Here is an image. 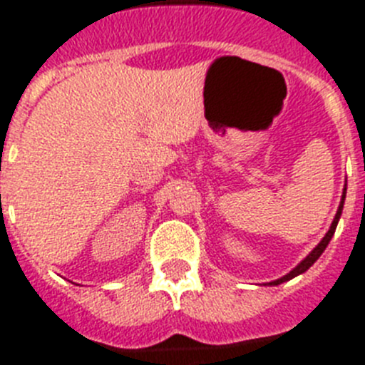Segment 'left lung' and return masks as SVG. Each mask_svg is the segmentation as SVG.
<instances>
[{"label": "left lung", "mask_w": 365, "mask_h": 365, "mask_svg": "<svg viewBox=\"0 0 365 365\" xmlns=\"http://www.w3.org/2000/svg\"><path fill=\"white\" fill-rule=\"evenodd\" d=\"M345 191H347V183H345L344 192H341V200H340V205H338V211H336V215H334V220H332L331 227H329V231H327V233H325V237H323V239L319 240L318 246H316V248L312 250V252H310L309 255H307V257L303 259V261H301L299 264L296 266V268H294V270H290L287 275H283V277H281V279H275V281H272V283H268V284H270V287H275V284H281V283H284V281H290V279L297 277V275H299V274H305V272L309 270L310 266H312L316 261H318L319 255H322V253L325 252V248H327L329 242H331L332 235H334L336 226H338V220H340V217H341V209H344Z\"/></svg>", "instance_id": "left-lung-1"}]
</instances>
